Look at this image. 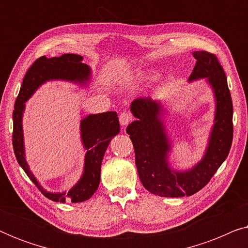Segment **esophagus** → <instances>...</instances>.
Returning a JSON list of instances; mask_svg holds the SVG:
<instances>
[{
    "instance_id": "esophagus-1",
    "label": "esophagus",
    "mask_w": 248,
    "mask_h": 248,
    "mask_svg": "<svg viewBox=\"0 0 248 248\" xmlns=\"http://www.w3.org/2000/svg\"><path fill=\"white\" fill-rule=\"evenodd\" d=\"M132 120H133V116L130 113H126V111H123L120 115V123L122 126H126L128 123H131Z\"/></svg>"
}]
</instances>
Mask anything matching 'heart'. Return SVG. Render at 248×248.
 Returning <instances> with one entry per match:
<instances>
[{"instance_id":"heart-1","label":"heart","mask_w":248,"mask_h":248,"mask_svg":"<svg viewBox=\"0 0 248 248\" xmlns=\"http://www.w3.org/2000/svg\"><path fill=\"white\" fill-rule=\"evenodd\" d=\"M144 78H145V79L152 80V79H154V78H155V76H154V74H147V76H145Z\"/></svg>"}]
</instances>
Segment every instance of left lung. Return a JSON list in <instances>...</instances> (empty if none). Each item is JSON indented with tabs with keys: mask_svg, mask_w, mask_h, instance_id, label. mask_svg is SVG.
Listing matches in <instances>:
<instances>
[{
	"mask_svg": "<svg viewBox=\"0 0 248 248\" xmlns=\"http://www.w3.org/2000/svg\"><path fill=\"white\" fill-rule=\"evenodd\" d=\"M193 56L196 64L188 81L206 78L215 93L216 113L205 154L192 169L177 171L169 166L170 141L161 120L164 108L160 101L140 97L131 104L137 121L128 125L126 132L134 147L139 177L149 192L159 196L182 198L199 192L226 160L232 147V101L225 71L215 54L201 50Z\"/></svg>",
	"mask_w": 248,
	"mask_h": 248,
	"instance_id": "obj_1",
	"label": "left lung"
}]
</instances>
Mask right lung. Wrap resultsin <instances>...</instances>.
<instances>
[{
  "label": "right lung",
  "instance_id": "right-lung-1",
  "mask_svg": "<svg viewBox=\"0 0 248 248\" xmlns=\"http://www.w3.org/2000/svg\"><path fill=\"white\" fill-rule=\"evenodd\" d=\"M82 60L83 57L77 54H63L62 56L52 59L42 56L36 60L23 78L13 110L12 143L16 160L39 191L47 199L55 202H83L93 195L99 186L100 167L105 151L111 139L120 133V122L116 111L88 115L81 121V140L87 150L83 174L79 182L69 191L62 193L47 192L30 171L26 161L23 144L22 115L25 110V103L46 81L65 80L70 82L87 84L90 80L91 70L87 64L82 63Z\"/></svg>",
  "mask_w": 248,
  "mask_h": 248
}]
</instances>
